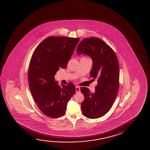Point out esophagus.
<instances>
[{
    "label": "esophagus",
    "mask_w": 150,
    "mask_h": 150,
    "mask_svg": "<svg viewBox=\"0 0 150 150\" xmlns=\"http://www.w3.org/2000/svg\"><path fill=\"white\" fill-rule=\"evenodd\" d=\"M80 91V88L79 86H76V93L79 92Z\"/></svg>",
    "instance_id": "34e87169"
}]
</instances>
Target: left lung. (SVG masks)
<instances>
[{"label":"left lung","mask_w":150,"mask_h":150,"mask_svg":"<svg viewBox=\"0 0 150 150\" xmlns=\"http://www.w3.org/2000/svg\"><path fill=\"white\" fill-rule=\"evenodd\" d=\"M76 52L92 59L90 76L98 82L94 93L86 87L80 88L84 96L81 105L82 114L90 119L102 117L111 109L118 94L119 67L117 56L108 45L97 37L82 39Z\"/></svg>","instance_id":"1"}]
</instances>
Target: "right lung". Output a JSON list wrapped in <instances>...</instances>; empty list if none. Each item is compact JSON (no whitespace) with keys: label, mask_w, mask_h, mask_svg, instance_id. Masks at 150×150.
<instances>
[{"label":"right lung","mask_w":150,"mask_h":150,"mask_svg":"<svg viewBox=\"0 0 150 150\" xmlns=\"http://www.w3.org/2000/svg\"><path fill=\"white\" fill-rule=\"evenodd\" d=\"M79 40L50 36L33 52L28 74L29 88L37 106L47 116L58 118L64 115L67 103L75 93L73 83L59 86L54 76L59 68L67 67Z\"/></svg>","instance_id":"obj_1"}]
</instances>
